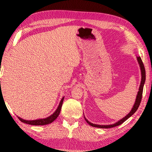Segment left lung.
<instances>
[{
  "mask_svg": "<svg viewBox=\"0 0 152 152\" xmlns=\"http://www.w3.org/2000/svg\"><path fill=\"white\" fill-rule=\"evenodd\" d=\"M137 57V61L138 62V64L139 66H140V72H141V82H140V86H139V89H138V92L137 93V95H136V101H135V103L134 106H133L132 110H131L129 113L126 116H124L123 118H122L121 120H118V122H116L115 123H113L112 124H107V125H102V124H93V123H91L88 121V120L86 119V118H85L84 116V118H85V120H86L87 123L88 124H90L91 126H94V127H97V128H102V129H108V128H112V127H114V126H118L120 125V124H121L123 123L124 121H126V120L128 119L129 118H130L131 116H132L133 114H134L135 112L137 111V109H138V108L139 107V106H140V102H141V99H142V91H143V86H144V84H145V79H146V75H145V67H144V64H143L142 61V59H141L140 57Z\"/></svg>",
  "mask_w": 152,
  "mask_h": 152,
  "instance_id": "obj_1",
  "label": "left lung"
}]
</instances>
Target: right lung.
Listing matches in <instances>:
<instances>
[{
  "label": "right lung",
  "mask_w": 152,
  "mask_h": 152,
  "mask_svg": "<svg viewBox=\"0 0 152 152\" xmlns=\"http://www.w3.org/2000/svg\"><path fill=\"white\" fill-rule=\"evenodd\" d=\"M64 97H63L60 101L59 104L58 106L57 109H56V111L54 112V113L52 114L51 115L48 116V117L45 118H41V119H37V120H24L20 118V117H18V119H19L20 121L22 122H24L26 124H31V125H45V124H50L53 122L54 120H55L57 119V118L59 116L60 111H61V107H62V104H63L64 102Z\"/></svg>",
  "instance_id": "add662e5"
}]
</instances>
